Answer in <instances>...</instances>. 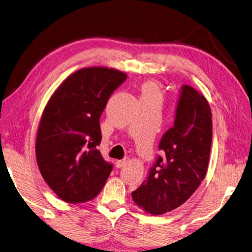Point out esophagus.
<instances>
[{"instance_id":"1","label":"esophagus","mask_w":252,"mask_h":252,"mask_svg":"<svg viewBox=\"0 0 252 252\" xmlns=\"http://www.w3.org/2000/svg\"><path fill=\"white\" fill-rule=\"evenodd\" d=\"M126 163H127V160H126V158H124V160H120V161H116V163H115V165H116V167H117V168H121V167H123V166H124Z\"/></svg>"}]
</instances>
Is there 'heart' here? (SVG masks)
<instances>
[{"label":"heart","instance_id":"obj_1","mask_svg":"<svg viewBox=\"0 0 252 252\" xmlns=\"http://www.w3.org/2000/svg\"><path fill=\"white\" fill-rule=\"evenodd\" d=\"M142 94H153L160 96V89L156 83L149 81V83L143 84L142 86Z\"/></svg>","mask_w":252,"mask_h":252}]
</instances>
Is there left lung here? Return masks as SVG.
I'll list each match as a JSON object with an SVG mask.
<instances>
[{
    "instance_id": "left-lung-1",
    "label": "left lung",
    "mask_w": 252,
    "mask_h": 252,
    "mask_svg": "<svg viewBox=\"0 0 252 252\" xmlns=\"http://www.w3.org/2000/svg\"><path fill=\"white\" fill-rule=\"evenodd\" d=\"M212 143V114L205 97L183 85L174 124L162 136L146 181L131 192L146 212L160 215L178 208L205 177Z\"/></svg>"
}]
</instances>
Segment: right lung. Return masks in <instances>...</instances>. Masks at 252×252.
Segmentation results:
<instances>
[{
	"label": "right lung",
	"instance_id": "1",
	"mask_svg": "<svg viewBox=\"0 0 252 252\" xmlns=\"http://www.w3.org/2000/svg\"><path fill=\"white\" fill-rule=\"evenodd\" d=\"M126 74L106 67L75 71L51 96L35 141L41 175L65 202L89 201L101 191L113 169L97 150L100 117Z\"/></svg>",
	"mask_w": 252,
	"mask_h": 252
}]
</instances>
